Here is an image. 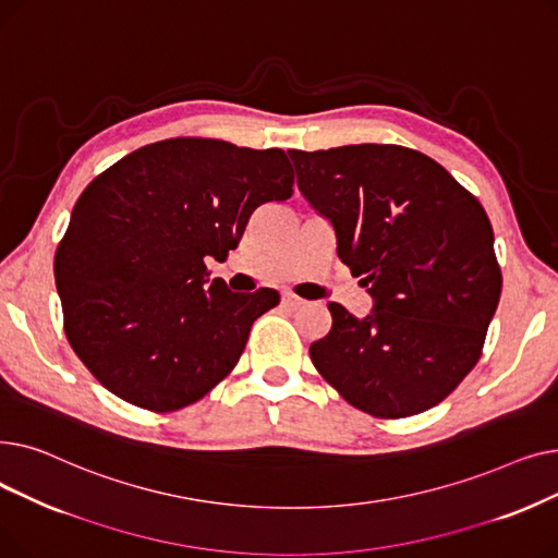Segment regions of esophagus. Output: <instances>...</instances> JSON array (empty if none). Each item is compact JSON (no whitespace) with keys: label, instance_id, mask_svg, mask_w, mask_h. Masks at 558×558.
Instances as JSON below:
<instances>
[{"label":"esophagus","instance_id":"esophagus-1","mask_svg":"<svg viewBox=\"0 0 558 558\" xmlns=\"http://www.w3.org/2000/svg\"><path fill=\"white\" fill-rule=\"evenodd\" d=\"M280 303H282V307H287V310H296V307H301L305 301L299 299L296 294H291V291H282Z\"/></svg>","mask_w":558,"mask_h":558}]
</instances>
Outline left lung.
<instances>
[{"label": "left lung", "instance_id": "obj_1", "mask_svg": "<svg viewBox=\"0 0 558 558\" xmlns=\"http://www.w3.org/2000/svg\"><path fill=\"white\" fill-rule=\"evenodd\" d=\"M299 190L330 221L337 255L373 299L364 318L330 303L316 371L362 412L404 418L473 371L502 291L482 203L425 154L398 144L287 151Z\"/></svg>", "mask_w": 558, "mask_h": 558}]
</instances>
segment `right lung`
Listing matches in <instances>:
<instances>
[{
  "label": "right lung",
  "mask_w": 558,
  "mask_h": 558,
  "mask_svg": "<svg viewBox=\"0 0 558 558\" xmlns=\"http://www.w3.org/2000/svg\"><path fill=\"white\" fill-rule=\"evenodd\" d=\"M282 149L173 137L146 144L83 190L53 257L65 335L122 400L173 412L240 362L253 320L280 303L210 280L255 208L291 196Z\"/></svg>",
  "instance_id": "1"
}]
</instances>
